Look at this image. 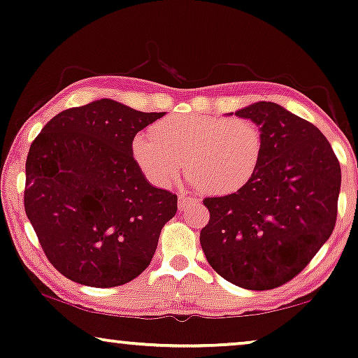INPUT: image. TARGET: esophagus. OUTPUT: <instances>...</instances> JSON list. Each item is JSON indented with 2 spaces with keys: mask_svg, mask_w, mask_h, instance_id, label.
<instances>
[{
  "mask_svg": "<svg viewBox=\"0 0 358 358\" xmlns=\"http://www.w3.org/2000/svg\"><path fill=\"white\" fill-rule=\"evenodd\" d=\"M192 203H195V199L194 197H189V195H184V194L179 195V199H178L179 210H187Z\"/></svg>",
  "mask_w": 358,
  "mask_h": 358,
  "instance_id": "1",
  "label": "esophagus"
}]
</instances>
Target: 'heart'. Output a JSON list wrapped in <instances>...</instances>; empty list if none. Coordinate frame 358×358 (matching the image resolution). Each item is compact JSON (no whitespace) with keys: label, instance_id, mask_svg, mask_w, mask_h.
<instances>
[{"label":"heart","instance_id":"1","mask_svg":"<svg viewBox=\"0 0 358 358\" xmlns=\"http://www.w3.org/2000/svg\"><path fill=\"white\" fill-rule=\"evenodd\" d=\"M262 155V131L244 117L174 115L131 141L134 161L156 187L174 184L185 159L190 182L212 195L243 189L256 176Z\"/></svg>","mask_w":358,"mask_h":358}]
</instances>
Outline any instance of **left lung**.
I'll return each mask as SVG.
<instances>
[{
  "instance_id": "1",
  "label": "left lung",
  "mask_w": 358,
  "mask_h": 358,
  "mask_svg": "<svg viewBox=\"0 0 358 358\" xmlns=\"http://www.w3.org/2000/svg\"><path fill=\"white\" fill-rule=\"evenodd\" d=\"M264 136L257 173L243 189L203 205L200 244L224 280L271 290L296 277L332 234L341 164L320 129L275 102L236 110Z\"/></svg>"
}]
</instances>
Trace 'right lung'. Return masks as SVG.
<instances>
[{
	"label": "right lung",
	"mask_w": 358,
	"mask_h": 358,
	"mask_svg": "<svg viewBox=\"0 0 358 358\" xmlns=\"http://www.w3.org/2000/svg\"><path fill=\"white\" fill-rule=\"evenodd\" d=\"M163 115L99 99L57 114L32 141L24 207L62 275L109 288L150 266L178 195L146 180L131 141Z\"/></svg>",
	"instance_id": "add662e5"
}]
</instances>
